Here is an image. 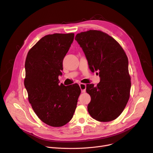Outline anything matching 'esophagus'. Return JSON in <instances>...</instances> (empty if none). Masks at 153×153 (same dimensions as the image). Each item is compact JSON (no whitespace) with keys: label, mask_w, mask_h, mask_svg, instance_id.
Returning a JSON list of instances; mask_svg holds the SVG:
<instances>
[{"label":"esophagus","mask_w":153,"mask_h":153,"mask_svg":"<svg viewBox=\"0 0 153 153\" xmlns=\"http://www.w3.org/2000/svg\"><path fill=\"white\" fill-rule=\"evenodd\" d=\"M79 86H80V88L81 89L82 93H85L86 91V84L81 83L79 84Z\"/></svg>","instance_id":"obj_1"}]
</instances>
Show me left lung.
Here are the masks:
<instances>
[{
  "mask_svg": "<svg viewBox=\"0 0 153 153\" xmlns=\"http://www.w3.org/2000/svg\"><path fill=\"white\" fill-rule=\"evenodd\" d=\"M75 40L91 71H99L100 77L97 86L86 85V93L91 96L88 113L99 122L114 120L123 111L130 95L131 82L126 54L114 38L101 31L81 32Z\"/></svg>",
  "mask_w": 153,
  "mask_h": 153,
  "instance_id": "left-lung-1",
  "label": "left lung"
}]
</instances>
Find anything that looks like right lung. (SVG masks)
Listing matches in <instances>:
<instances>
[{
  "instance_id": "add662e5",
  "label": "right lung",
  "mask_w": 153,
  "mask_h": 153,
  "mask_svg": "<svg viewBox=\"0 0 153 153\" xmlns=\"http://www.w3.org/2000/svg\"><path fill=\"white\" fill-rule=\"evenodd\" d=\"M74 37V33L43 37L29 50L25 60L24 85L29 102L38 117L53 127L71 120L81 93L77 83L59 84L63 60Z\"/></svg>"
}]
</instances>
